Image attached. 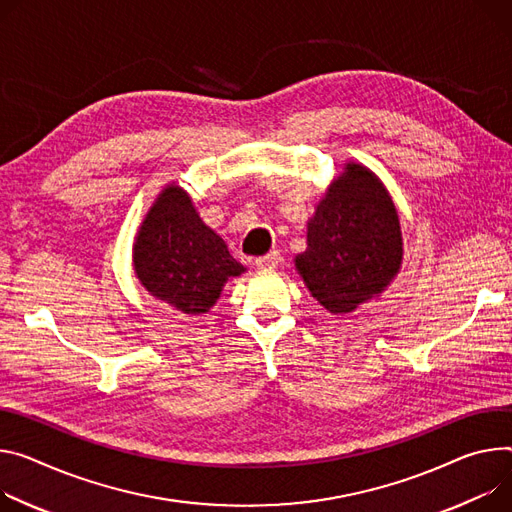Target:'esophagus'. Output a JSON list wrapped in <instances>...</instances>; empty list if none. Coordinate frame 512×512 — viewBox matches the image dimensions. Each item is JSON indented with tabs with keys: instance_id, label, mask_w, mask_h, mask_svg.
<instances>
[{
	"instance_id": "esophagus-1",
	"label": "esophagus",
	"mask_w": 512,
	"mask_h": 512,
	"mask_svg": "<svg viewBox=\"0 0 512 512\" xmlns=\"http://www.w3.org/2000/svg\"><path fill=\"white\" fill-rule=\"evenodd\" d=\"M280 261H282L280 251H269L267 255L257 257V259H255V265H257L259 269H271V267H277V265H280Z\"/></svg>"
}]
</instances>
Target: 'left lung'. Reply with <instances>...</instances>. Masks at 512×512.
Returning <instances> with one entry per match:
<instances>
[{
    "label": "left lung",
    "instance_id": "obj_1",
    "mask_svg": "<svg viewBox=\"0 0 512 512\" xmlns=\"http://www.w3.org/2000/svg\"><path fill=\"white\" fill-rule=\"evenodd\" d=\"M402 237L382 183L349 163L308 222V249L296 267L312 296L335 314L380 294L396 275Z\"/></svg>",
    "mask_w": 512,
    "mask_h": 512
}]
</instances>
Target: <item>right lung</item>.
Masks as SVG:
<instances>
[{"label": "right lung", "mask_w": 512, "mask_h": 512, "mask_svg": "<svg viewBox=\"0 0 512 512\" xmlns=\"http://www.w3.org/2000/svg\"><path fill=\"white\" fill-rule=\"evenodd\" d=\"M134 269L153 296L185 314L208 312L228 277L245 271L177 185L147 214L134 245Z\"/></svg>", "instance_id": "add662e5"}]
</instances>
